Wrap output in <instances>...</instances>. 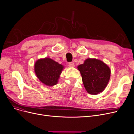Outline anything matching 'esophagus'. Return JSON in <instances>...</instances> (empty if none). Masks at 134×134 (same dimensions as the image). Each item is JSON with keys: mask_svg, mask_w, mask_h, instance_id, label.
Here are the masks:
<instances>
[{"mask_svg": "<svg viewBox=\"0 0 134 134\" xmlns=\"http://www.w3.org/2000/svg\"><path fill=\"white\" fill-rule=\"evenodd\" d=\"M68 64H69V66L70 67H74L75 66V64L73 62H70Z\"/></svg>", "mask_w": 134, "mask_h": 134, "instance_id": "1", "label": "esophagus"}]
</instances>
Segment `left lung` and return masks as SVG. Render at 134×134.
Masks as SVG:
<instances>
[{
    "instance_id": "1",
    "label": "left lung",
    "mask_w": 134,
    "mask_h": 134,
    "mask_svg": "<svg viewBox=\"0 0 134 134\" xmlns=\"http://www.w3.org/2000/svg\"><path fill=\"white\" fill-rule=\"evenodd\" d=\"M84 87L92 95L103 91L107 86L110 77V68L102 61L88 58L84 64L78 66Z\"/></svg>"
}]
</instances>
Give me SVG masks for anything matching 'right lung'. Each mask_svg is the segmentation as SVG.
I'll return each mask as SVG.
<instances>
[{
  "label": "right lung",
  "instance_id": "right-lung-1",
  "mask_svg": "<svg viewBox=\"0 0 134 134\" xmlns=\"http://www.w3.org/2000/svg\"><path fill=\"white\" fill-rule=\"evenodd\" d=\"M63 68L62 65L49 58L39 59L35 64V71L37 77L42 83L48 86H53L57 83Z\"/></svg>",
  "mask_w": 134,
  "mask_h": 134
}]
</instances>
